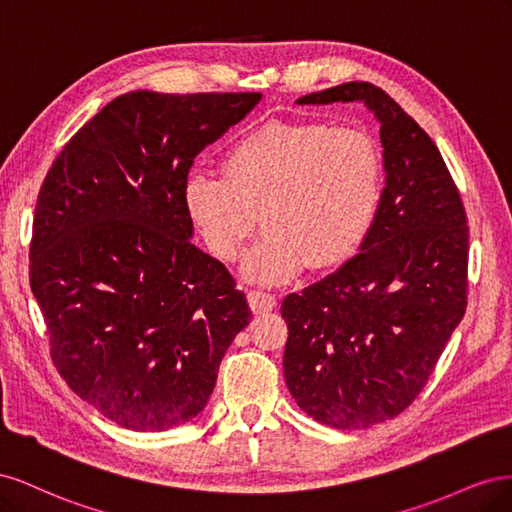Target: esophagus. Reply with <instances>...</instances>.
<instances>
[{"instance_id":"1","label":"esophagus","mask_w":512,"mask_h":512,"mask_svg":"<svg viewBox=\"0 0 512 512\" xmlns=\"http://www.w3.org/2000/svg\"><path fill=\"white\" fill-rule=\"evenodd\" d=\"M247 301H250V307H252L254 314L271 312V309L277 305L275 294L265 292V290H250V292H247Z\"/></svg>"}]
</instances>
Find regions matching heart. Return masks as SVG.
I'll return each mask as SVG.
<instances>
[{
  "instance_id": "1",
  "label": "heart",
  "mask_w": 512,
  "mask_h": 512,
  "mask_svg": "<svg viewBox=\"0 0 512 512\" xmlns=\"http://www.w3.org/2000/svg\"><path fill=\"white\" fill-rule=\"evenodd\" d=\"M226 173L194 166L183 205L209 250L237 258L260 220L265 232L243 262L254 282L277 284L350 258L374 224L382 156L361 128L320 121L267 123L226 153Z\"/></svg>"
}]
</instances>
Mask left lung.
I'll return each mask as SVG.
<instances>
[{
  "mask_svg": "<svg viewBox=\"0 0 512 512\" xmlns=\"http://www.w3.org/2000/svg\"><path fill=\"white\" fill-rule=\"evenodd\" d=\"M331 102L380 121L386 185L361 252L284 299V378L314 421L365 429L412 404L466 314L470 235L436 143L404 108L365 81L297 100Z\"/></svg>",
  "mask_w": 512,
  "mask_h": 512,
  "instance_id": "obj_1",
  "label": "left lung"
}]
</instances>
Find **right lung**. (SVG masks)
<instances>
[{
    "instance_id": "add662e5",
    "label": "right lung",
    "mask_w": 512,
    "mask_h": 512,
    "mask_svg": "<svg viewBox=\"0 0 512 512\" xmlns=\"http://www.w3.org/2000/svg\"><path fill=\"white\" fill-rule=\"evenodd\" d=\"M262 94L130 91L61 149L38 194L29 284L70 389L113 423L166 431L213 393L252 312L190 241L194 158Z\"/></svg>"
}]
</instances>
